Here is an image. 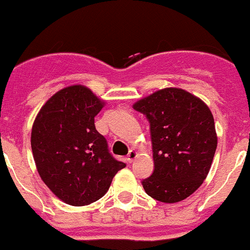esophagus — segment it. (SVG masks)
<instances>
[{"mask_svg": "<svg viewBox=\"0 0 250 250\" xmlns=\"http://www.w3.org/2000/svg\"><path fill=\"white\" fill-rule=\"evenodd\" d=\"M136 156H138V152H136L135 150H130L129 154H127L126 159H127V161H129V163H132V161L136 159Z\"/></svg>", "mask_w": 250, "mask_h": 250, "instance_id": "1", "label": "esophagus"}]
</instances>
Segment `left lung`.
<instances>
[{"instance_id":"1","label":"left lung","mask_w":250,"mask_h":250,"mask_svg":"<svg viewBox=\"0 0 250 250\" xmlns=\"http://www.w3.org/2000/svg\"><path fill=\"white\" fill-rule=\"evenodd\" d=\"M132 107L150 124L154 173L143 180L163 203L187 199L207 178L218 144L214 118L204 101L178 87L159 90Z\"/></svg>"}]
</instances>
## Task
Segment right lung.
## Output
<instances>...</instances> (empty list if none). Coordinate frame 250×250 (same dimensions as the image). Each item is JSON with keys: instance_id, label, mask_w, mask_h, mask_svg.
<instances>
[{"instance_id": "add662e5", "label": "right lung", "mask_w": 250, "mask_h": 250, "mask_svg": "<svg viewBox=\"0 0 250 250\" xmlns=\"http://www.w3.org/2000/svg\"><path fill=\"white\" fill-rule=\"evenodd\" d=\"M104 105L86 86L72 85L52 95L34 121L31 147L37 171L66 204L83 207L99 200L115 174L126 167L110 154L95 127Z\"/></svg>"}]
</instances>
